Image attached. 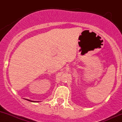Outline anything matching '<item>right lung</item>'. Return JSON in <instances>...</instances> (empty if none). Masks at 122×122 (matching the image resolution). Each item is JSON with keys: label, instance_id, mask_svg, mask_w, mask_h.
I'll use <instances>...</instances> for the list:
<instances>
[{"label": "right lung", "instance_id": "1", "mask_svg": "<svg viewBox=\"0 0 122 122\" xmlns=\"http://www.w3.org/2000/svg\"><path fill=\"white\" fill-rule=\"evenodd\" d=\"M25 100H27L29 101V102H34V101H32V100H28V99H25Z\"/></svg>", "mask_w": 122, "mask_h": 122}]
</instances>
